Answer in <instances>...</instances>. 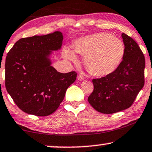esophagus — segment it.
Here are the masks:
<instances>
[{
    "mask_svg": "<svg viewBox=\"0 0 152 152\" xmlns=\"http://www.w3.org/2000/svg\"><path fill=\"white\" fill-rule=\"evenodd\" d=\"M77 79L79 80H84V77L83 75H79L77 76Z\"/></svg>",
    "mask_w": 152,
    "mask_h": 152,
    "instance_id": "obj_1",
    "label": "esophagus"
}]
</instances>
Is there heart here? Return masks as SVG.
<instances>
[{
    "instance_id": "obj_1",
    "label": "heart",
    "mask_w": 152,
    "mask_h": 152,
    "mask_svg": "<svg viewBox=\"0 0 152 152\" xmlns=\"http://www.w3.org/2000/svg\"><path fill=\"white\" fill-rule=\"evenodd\" d=\"M74 50L84 56V64L91 74L103 77L117 70L123 59L124 45L119 38L110 33H100L80 37L74 42ZM64 56L76 61L75 53L66 48Z\"/></svg>"
}]
</instances>
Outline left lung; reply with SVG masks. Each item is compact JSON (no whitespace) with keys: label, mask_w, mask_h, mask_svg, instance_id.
<instances>
[{"label":"left lung","mask_w":152,"mask_h":152,"mask_svg":"<svg viewBox=\"0 0 152 152\" xmlns=\"http://www.w3.org/2000/svg\"><path fill=\"white\" fill-rule=\"evenodd\" d=\"M123 60L117 70L94 79V91L88 101L96 111L113 114L131 107L145 84V59L137 42L125 33Z\"/></svg>","instance_id":"8db88e82"}]
</instances>
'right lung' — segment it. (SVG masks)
I'll use <instances>...</instances> for the list:
<instances>
[{"label":"right lung","instance_id":"obj_1","mask_svg":"<svg viewBox=\"0 0 152 152\" xmlns=\"http://www.w3.org/2000/svg\"><path fill=\"white\" fill-rule=\"evenodd\" d=\"M60 31L23 37L5 59V88L19 109L27 114L48 116L58 109L77 72L61 73L51 66L52 51L61 49Z\"/></svg>","mask_w":152,"mask_h":152}]
</instances>
